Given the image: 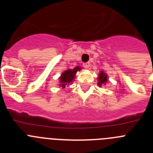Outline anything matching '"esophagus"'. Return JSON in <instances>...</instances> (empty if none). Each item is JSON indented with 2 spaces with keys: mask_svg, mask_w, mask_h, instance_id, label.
<instances>
[{
  "mask_svg": "<svg viewBox=\"0 0 153 153\" xmlns=\"http://www.w3.org/2000/svg\"><path fill=\"white\" fill-rule=\"evenodd\" d=\"M83 66L85 67V68H89L90 66V63H89V62H87V63H84L83 64Z\"/></svg>",
  "mask_w": 153,
  "mask_h": 153,
  "instance_id": "1",
  "label": "esophagus"
}]
</instances>
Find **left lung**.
I'll list each match as a JSON object with an SVG mask.
<instances>
[{
	"label": "left lung",
	"instance_id": "obj_1",
	"mask_svg": "<svg viewBox=\"0 0 153 153\" xmlns=\"http://www.w3.org/2000/svg\"><path fill=\"white\" fill-rule=\"evenodd\" d=\"M107 82V76L104 74L102 71H101L100 74V76H99V82L98 85L100 86H102V84H105V83Z\"/></svg>",
	"mask_w": 153,
	"mask_h": 153
}]
</instances>
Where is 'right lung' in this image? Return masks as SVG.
I'll return each mask as SVG.
<instances>
[{"label":"right lung","instance_id":"1","mask_svg":"<svg viewBox=\"0 0 153 153\" xmlns=\"http://www.w3.org/2000/svg\"><path fill=\"white\" fill-rule=\"evenodd\" d=\"M79 70H80V67H76L74 70H67L64 73H63L60 78V86H61L63 88H64L66 85L72 83L73 79H74V76H75L76 73Z\"/></svg>","mask_w":153,"mask_h":153}]
</instances>
